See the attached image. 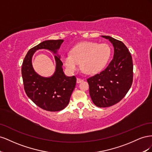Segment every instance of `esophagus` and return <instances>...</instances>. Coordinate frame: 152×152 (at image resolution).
<instances>
[{
    "label": "esophagus",
    "mask_w": 152,
    "mask_h": 152,
    "mask_svg": "<svg viewBox=\"0 0 152 152\" xmlns=\"http://www.w3.org/2000/svg\"><path fill=\"white\" fill-rule=\"evenodd\" d=\"M82 81H83V80H82V79H79V78H77V83H78V84L80 83V82H82Z\"/></svg>",
    "instance_id": "1"
}]
</instances>
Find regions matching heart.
<instances>
[{
	"instance_id": "1",
	"label": "heart",
	"mask_w": 152,
	"mask_h": 152,
	"mask_svg": "<svg viewBox=\"0 0 152 152\" xmlns=\"http://www.w3.org/2000/svg\"><path fill=\"white\" fill-rule=\"evenodd\" d=\"M112 54V49L107 44L84 42L73 47L70 54L62 56V61L67 70L75 72L80 63L82 70L88 74L102 70L107 65Z\"/></svg>"
}]
</instances>
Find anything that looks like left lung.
I'll return each instance as SVG.
<instances>
[{
    "label": "left lung",
    "mask_w": 152,
    "mask_h": 152,
    "mask_svg": "<svg viewBox=\"0 0 152 152\" xmlns=\"http://www.w3.org/2000/svg\"><path fill=\"white\" fill-rule=\"evenodd\" d=\"M102 37L112 44L113 58L103 71L87 80L94 104L98 107L105 108L120 102L131 88L133 64L131 53L122 42L110 36Z\"/></svg>",
    "instance_id": "left-lung-1"
}]
</instances>
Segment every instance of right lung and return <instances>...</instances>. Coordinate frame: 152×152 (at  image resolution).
Segmentation results:
<instances>
[{
	"mask_svg": "<svg viewBox=\"0 0 152 152\" xmlns=\"http://www.w3.org/2000/svg\"><path fill=\"white\" fill-rule=\"evenodd\" d=\"M63 40L43 41L27 53L23 62L21 74L24 89L28 97L40 108L50 112H58L68 105L76 85L75 76L65 75L63 63L58 51ZM39 49H47L55 54L56 69L53 75L49 77L39 75L32 65V57Z\"/></svg>",
	"mask_w": 152,
	"mask_h": 152,
	"instance_id": "1",
	"label": "right lung"
}]
</instances>
